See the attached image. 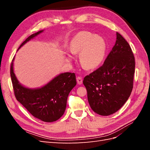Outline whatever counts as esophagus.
I'll return each instance as SVG.
<instances>
[{
  "label": "esophagus",
  "mask_w": 150,
  "mask_h": 150,
  "mask_svg": "<svg viewBox=\"0 0 150 150\" xmlns=\"http://www.w3.org/2000/svg\"><path fill=\"white\" fill-rule=\"evenodd\" d=\"M76 80H77V82H78V84H81L83 83V79H82V78H81V77H80V76L77 77Z\"/></svg>",
  "instance_id": "1"
}]
</instances>
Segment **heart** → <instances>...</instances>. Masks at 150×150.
I'll return each instance as SVG.
<instances>
[{
  "label": "heart",
  "mask_w": 150,
  "mask_h": 150,
  "mask_svg": "<svg viewBox=\"0 0 150 150\" xmlns=\"http://www.w3.org/2000/svg\"><path fill=\"white\" fill-rule=\"evenodd\" d=\"M69 50L72 54L80 52L81 64L86 69H92L103 62L106 51V44L99 36L94 35L88 31H81L72 38Z\"/></svg>",
  "instance_id": "obj_1"
}]
</instances>
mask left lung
<instances>
[{
  "label": "left lung",
  "mask_w": 150,
  "mask_h": 150,
  "mask_svg": "<svg viewBox=\"0 0 150 150\" xmlns=\"http://www.w3.org/2000/svg\"><path fill=\"white\" fill-rule=\"evenodd\" d=\"M134 56L128 42L116 33V41L104 64L84 77L88 99L97 114L108 116L118 111L133 88Z\"/></svg>",
  "instance_id": "1"
}]
</instances>
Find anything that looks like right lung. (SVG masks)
Instances as JSON below:
<instances>
[{"instance_id": "add662e5", "label": "right lung", "mask_w": 150, "mask_h": 150, "mask_svg": "<svg viewBox=\"0 0 150 150\" xmlns=\"http://www.w3.org/2000/svg\"><path fill=\"white\" fill-rule=\"evenodd\" d=\"M42 31L30 35L19 49ZM13 59L11 64V77L17 100L36 118L44 122L59 119L65 111L68 95L76 85L75 74L62 73L42 88L29 89L22 86L17 79L13 72Z\"/></svg>"}]
</instances>
